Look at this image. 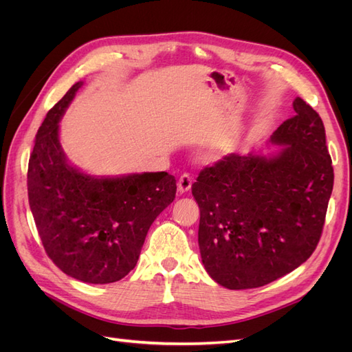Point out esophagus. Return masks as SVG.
Listing matches in <instances>:
<instances>
[{
  "label": "esophagus",
  "instance_id": "34e87169",
  "mask_svg": "<svg viewBox=\"0 0 352 352\" xmlns=\"http://www.w3.org/2000/svg\"><path fill=\"white\" fill-rule=\"evenodd\" d=\"M190 186H192V177H190L188 173H185V175L180 176L179 182H177V189H179V192H180V194H185V192H188V190L190 189Z\"/></svg>",
  "mask_w": 352,
  "mask_h": 352
}]
</instances>
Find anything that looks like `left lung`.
I'll use <instances>...</instances> for the list:
<instances>
[{
    "label": "left lung",
    "instance_id": "left-lung-1",
    "mask_svg": "<svg viewBox=\"0 0 352 352\" xmlns=\"http://www.w3.org/2000/svg\"><path fill=\"white\" fill-rule=\"evenodd\" d=\"M270 138L274 155L229 154L204 167L192 185L198 243L212 280L251 289L310 258L333 189L332 158L317 111L302 98Z\"/></svg>",
    "mask_w": 352,
    "mask_h": 352
}]
</instances>
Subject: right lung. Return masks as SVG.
I'll list each match as a JSON object with an SVG mask.
<instances>
[{"label": "right lung", "mask_w": 352, "mask_h": 352, "mask_svg": "<svg viewBox=\"0 0 352 352\" xmlns=\"http://www.w3.org/2000/svg\"><path fill=\"white\" fill-rule=\"evenodd\" d=\"M82 85H73L38 129L28 195L52 263L70 278L104 285L133 270L153 221L176 197V179L166 172L95 177L70 166L58 122Z\"/></svg>", "instance_id": "add662e5"}]
</instances>
